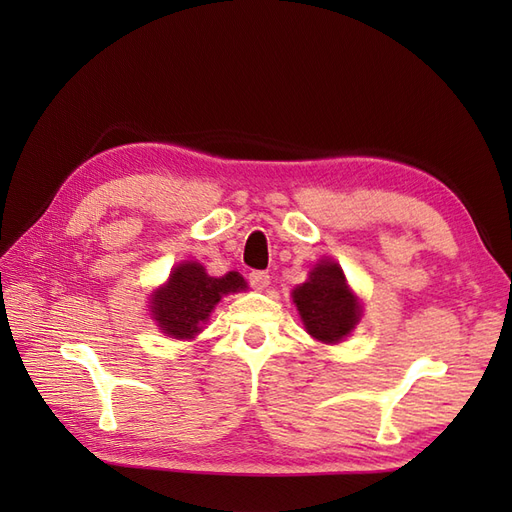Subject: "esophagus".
<instances>
[{"label":"esophagus","instance_id":"esophagus-1","mask_svg":"<svg viewBox=\"0 0 512 512\" xmlns=\"http://www.w3.org/2000/svg\"><path fill=\"white\" fill-rule=\"evenodd\" d=\"M247 280H250V286L256 290H265L269 286V273L267 271H252L247 275Z\"/></svg>","mask_w":512,"mask_h":512}]
</instances>
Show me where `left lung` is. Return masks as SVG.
<instances>
[{"label":"left lung","mask_w":512,"mask_h":512,"mask_svg":"<svg viewBox=\"0 0 512 512\" xmlns=\"http://www.w3.org/2000/svg\"><path fill=\"white\" fill-rule=\"evenodd\" d=\"M309 335L320 342H339L359 322L361 305L348 290L344 273L335 262L322 260L309 273V280L292 292Z\"/></svg>","instance_id":"left-lung-1"}]
</instances>
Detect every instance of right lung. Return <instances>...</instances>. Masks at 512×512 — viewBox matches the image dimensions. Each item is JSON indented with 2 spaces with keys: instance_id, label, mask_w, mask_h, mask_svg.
<instances>
[{
  "instance_id": "right-lung-1",
  "label": "right lung",
  "mask_w": 512,
  "mask_h": 512,
  "mask_svg": "<svg viewBox=\"0 0 512 512\" xmlns=\"http://www.w3.org/2000/svg\"><path fill=\"white\" fill-rule=\"evenodd\" d=\"M245 290V280L230 271L224 277H211L198 262L179 265L164 288L156 292L151 301V316L158 327L175 339H190L200 329V324L209 320L215 303H220L222 294Z\"/></svg>"
}]
</instances>
